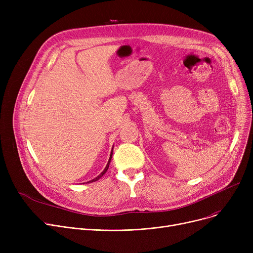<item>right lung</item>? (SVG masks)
<instances>
[{"instance_id": "1", "label": "right lung", "mask_w": 253, "mask_h": 253, "mask_svg": "<svg viewBox=\"0 0 253 253\" xmlns=\"http://www.w3.org/2000/svg\"><path fill=\"white\" fill-rule=\"evenodd\" d=\"M112 156H113V150H112V152H111V156H110V159H109V162H108V164H106V166H105V168L103 169V171L101 172V173L97 176V177H95V178H93L92 180H89V181H87L86 183H88V182H93V181H96V180H98L104 173H105V172L106 171H108V169H109V166H110V163H111V160H112Z\"/></svg>"}]
</instances>
